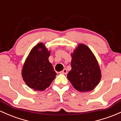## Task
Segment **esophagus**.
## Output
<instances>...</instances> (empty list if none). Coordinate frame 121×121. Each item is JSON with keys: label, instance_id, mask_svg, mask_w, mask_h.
<instances>
[{"label": "esophagus", "instance_id": "34e87169", "mask_svg": "<svg viewBox=\"0 0 121 121\" xmlns=\"http://www.w3.org/2000/svg\"><path fill=\"white\" fill-rule=\"evenodd\" d=\"M67 70L66 69H64L62 71L60 72V73L61 74H64V75H66V74L67 73Z\"/></svg>", "mask_w": 121, "mask_h": 121}]
</instances>
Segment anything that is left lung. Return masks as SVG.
Segmentation results:
<instances>
[{"label": "left lung", "instance_id": "left-lung-1", "mask_svg": "<svg viewBox=\"0 0 121 121\" xmlns=\"http://www.w3.org/2000/svg\"><path fill=\"white\" fill-rule=\"evenodd\" d=\"M71 70L67 78L80 92L94 90L101 79V71L95 55L85 44L79 43L71 53Z\"/></svg>", "mask_w": 121, "mask_h": 121}]
</instances>
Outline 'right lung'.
Masks as SVG:
<instances>
[{"label":"right lung","mask_w":121,"mask_h":121,"mask_svg":"<svg viewBox=\"0 0 121 121\" xmlns=\"http://www.w3.org/2000/svg\"><path fill=\"white\" fill-rule=\"evenodd\" d=\"M50 52L42 42L33 48L22 69L24 82L35 91H44L49 87L57 73L49 61Z\"/></svg>","instance_id":"obj_1"}]
</instances>
